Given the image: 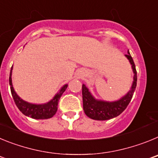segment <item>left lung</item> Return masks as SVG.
Returning a JSON list of instances; mask_svg holds the SVG:
<instances>
[{"label": "left lung", "instance_id": "1", "mask_svg": "<svg viewBox=\"0 0 158 158\" xmlns=\"http://www.w3.org/2000/svg\"><path fill=\"white\" fill-rule=\"evenodd\" d=\"M126 57L132 65L134 73V81L131 91L124 96L122 99L115 102L99 101L95 100L94 97L89 93V89L85 85H82V98H83V108L85 115L89 118L96 120H107L110 118L118 116L126 109L131 102L137 85V71L135 62L128 51Z\"/></svg>", "mask_w": 158, "mask_h": 158}]
</instances>
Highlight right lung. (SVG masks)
I'll list each match as a JSON object with an SVG mask.
<instances>
[{
    "label": "right lung",
    "instance_id": "right-lung-1",
    "mask_svg": "<svg viewBox=\"0 0 158 158\" xmlns=\"http://www.w3.org/2000/svg\"><path fill=\"white\" fill-rule=\"evenodd\" d=\"M12 67L11 68L10 76H9V85H10L11 93L12 96L13 97L14 102L19 110L23 113V115L31 117V118H36V119H46V118H50L54 116L58 110V100H60L62 95L63 94L65 89H67V85H64L61 89L59 93L55 95L52 100L48 102L47 104H32L27 102H25L22 99H20L16 92L14 91L13 87L12 84Z\"/></svg>",
    "mask_w": 158,
    "mask_h": 158
}]
</instances>
